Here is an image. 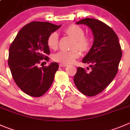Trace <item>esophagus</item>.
<instances>
[{"label": "esophagus", "mask_w": 130, "mask_h": 130, "mask_svg": "<svg viewBox=\"0 0 130 130\" xmlns=\"http://www.w3.org/2000/svg\"><path fill=\"white\" fill-rule=\"evenodd\" d=\"M68 65H65V64H60L59 67H67Z\"/></svg>", "instance_id": "1"}]
</instances>
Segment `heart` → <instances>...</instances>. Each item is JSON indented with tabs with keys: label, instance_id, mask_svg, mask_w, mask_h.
Wrapping results in <instances>:
<instances>
[{
	"label": "heart",
	"instance_id": "obj_1",
	"mask_svg": "<svg viewBox=\"0 0 130 130\" xmlns=\"http://www.w3.org/2000/svg\"><path fill=\"white\" fill-rule=\"evenodd\" d=\"M65 32L74 39L73 47H77L80 51H86L91 46V41L88 37L84 36V31L81 27L77 25H71L65 30ZM58 34L57 32H52L48 36L47 44L51 50H56L58 46ZM80 55V51L77 49L70 51L61 50L53 56V60L56 62L68 65L74 63Z\"/></svg>",
	"mask_w": 130,
	"mask_h": 130
}]
</instances>
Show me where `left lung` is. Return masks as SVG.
Segmentation results:
<instances>
[{
  "mask_svg": "<svg viewBox=\"0 0 130 130\" xmlns=\"http://www.w3.org/2000/svg\"><path fill=\"white\" fill-rule=\"evenodd\" d=\"M76 24L88 26L91 30L94 41L82 60L90 65L91 70L87 72L83 68L78 67L74 82L83 94L93 96L102 91L116 75L122 56L121 48L116 34L102 21L85 18Z\"/></svg>",
  "mask_w": 130,
  "mask_h": 130,
  "instance_id": "left-lung-1",
  "label": "left lung"
}]
</instances>
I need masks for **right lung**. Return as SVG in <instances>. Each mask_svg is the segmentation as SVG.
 Segmentation results:
<instances>
[{
	"instance_id": "obj_1",
	"label": "right lung",
	"mask_w": 130,
	"mask_h": 130,
	"mask_svg": "<svg viewBox=\"0 0 130 130\" xmlns=\"http://www.w3.org/2000/svg\"><path fill=\"white\" fill-rule=\"evenodd\" d=\"M61 26L42 21L31 22L19 31L10 46L8 65L11 74L18 86L28 95L41 96L53 82L58 63L40 68L37 65L43 59L49 61L45 56L50 53L47 37Z\"/></svg>"
}]
</instances>
